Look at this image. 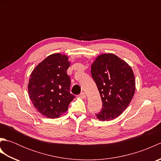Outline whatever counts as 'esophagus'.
I'll return each instance as SVG.
<instances>
[{"label": "esophagus", "instance_id": "34e87169", "mask_svg": "<svg viewBox=\"0 0 161 161\" xmlns=\"http://www.w3.org/2000/svg\"><path fill=\"white\" fill-rule=\"evenodd\" d=\"M79 96H80L81 98H85L86 97V95H85L84 93H81Z\"/></svg>", "mask_w": 161, "mask_h": 161}]
</instances>
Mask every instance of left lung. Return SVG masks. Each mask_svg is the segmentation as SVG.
<instances>
[{
	"label": "left lung",
	"mask_w": 161,
	"mask_h": 161,
	"mask_svg": "<svg viewBox=\"0 0 161 161\" xmlns=\"http://www.w3.org/2000/svg\"><path fill=\"white\" fill-rule=\"evenodd\" d=\"M91 75L100 92L102 108L95 114L101 121L121 115L131 102L136 89L131 68L114 54L99 55L91 65Z\"/></svg>",
	"instance_id": "8db88e82"
}]
</instances>
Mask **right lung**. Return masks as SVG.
<instances>
[{"instance_id": "add662e5", "label": "right lung", "mask_w": 161, "mask_h": 161, "mask_svg": "<svg viewBox=\"0 0 161 161\" xmlns=\"http://www.w3.org/2000/svg\"><path fill=\"white\" fill-rule=\"evenodd\" d=\"M68 57L50 54L35 67L30 75L28 93L36 110L49 118H57L68 111L75 97L70 93V79L67 69Z\"/></svg>"}]
</instances>
